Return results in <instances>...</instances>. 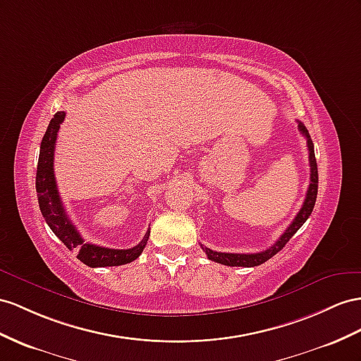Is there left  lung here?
I'll use <instances>...</instances> for the list:
<instances>
[{
  "label": "left lung",
  "instance_id": "left-lung-1",
  "mask_svg": "<svg viewBox=\"0 0 361 361\" xmlns=\"http://www.w3.org/2000/svg\"><path fill=\"white\" fill-rule=\"evenodd\" d=\"M299 131L307 137V146H308V152H310V186L307 190V197H305V201L302 204V209L299 210V214L295 215L293 219V223L288 226V228L285 230L283 235L277 239V241L264 252L259 253H221V252H214L210 248L201 245L202 250L206 252L207 257L210 261L228 265V267H256L261 265L265 261H269L270 257H273L277 252H281L285 247V244L290 241L293 235L298 232V230L305 224L311 215V212L314 209V204H316V198H317V188H319V173H317V161H316V155H314V145L311 137L308 134V129L303 126L302 122H299Z\"/></svg>",
  "mask_w": 361,
  "mask_h": 361
}]
</instances>
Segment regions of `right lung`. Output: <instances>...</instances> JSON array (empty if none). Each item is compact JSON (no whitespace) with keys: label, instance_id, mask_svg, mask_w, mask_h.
I'll list each match as a JSON object with an SVG mask.
<instances>
[{"label":"right lung","instance_id":"1","mask_svg":"<svg viewBox=\"0 0 361 361\" xmlns=\"http://www.w3.org/2000/svg\"><path fill=\"white\" fill-rule=\"evenodd\" d=\"M66 118L63 111H58L50 120L47 131L44 134L41 142L38 169H36V192H38V202L44 219L47 221L51 232L56 235L70 250H76L78 259L88 267H117L135 261L142 255L149 239V230H147L143 239L133 248L126 250H117V248L99 247L94 244L85 243L80 233L73 226L66 209L59 197L56 180H54V146H56L58 131L61 123Z\"/></svg>","mask_w":361,"mask_h":361}]
</instances>
